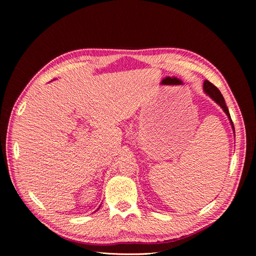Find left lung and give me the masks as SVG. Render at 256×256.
<instances>
[{
	"mask_svg": "<svg viewBox=\"0 0 256 256\" xmlns=\"http://www.w3.org/2000/svg\"><path fill=\"white\" fill-rule=\"evenodd\" d=\"M203 88H204L205 94H207L212 100H214V102L222 108L223 111L226 112V114L228 115V120H230V122L232 128H233V130H234L233 122H232V120H230V115L228 106H226V100H224V98H223V96H222V94H221V92L218 90V88L214 86V85L212 83H210V82L207 81V80L204 81ZM234 131H235V130H234Z\"/></svg>",
	"mask_w": 256,
	"mask_h": 256,
	"instance_id": "8db88e82",
	"label": "left lung"
}]
</instances>
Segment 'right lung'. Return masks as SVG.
<instances>
[{
	"mask_svg": "<svg viewBox=\"0 0 256 256\" xmlns=\"http://www.w3.org/2000/svg\"><path fill=\"white\" fill-rule=\"evenodd\" d=\"M98 209H99V208H98Z\"/></svg>",
	"mask_w": 256,
	"mask_h": 256,
	"instance_id": "add662e5",
	"label": "right lung"
}]
</instances>
